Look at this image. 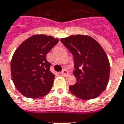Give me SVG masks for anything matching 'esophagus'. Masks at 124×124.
Returning a JSON list of instances; mask_svg holds the SVG:
<instances>
[{
	"instance_id": "obj_1",
	"label": "esophagus",
	"mask_w": 124,
	"mask_h": 124,
	"mask_svg": "<svg viewBox=\"0 0 124 124\" xmlns=\"http://www.w3.org/2000/svg\"><path fill=\"white\" fill-rule=\"evenodd\" d=\"M60 74H61V75H63V76H67L69 75V71H67V70H64L63 71H62V72H61L60 73Z\"/></svg>"
}]
</instances>
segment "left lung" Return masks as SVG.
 Returning a JSON list of instances; mask_svg holds the SVG:
<instances>
[{
	"label": "left lung",
	"instance_id": "left-lung-1",
	"mask_svg": "<svg viewBox=\"0 0 124 124\" xmlns=\"http://www.w3.org/2000/svg\"><path fill=\"white\" fill-rule=\"evenodd\" d=\"M61 41L73 55L77 82L69 86L71 93L82 100L98 97L108 85L110 72L108 56L102 46L85 35H72Z\"/></svg>",
	"mask_w": 124,
	"mask_h": 124
}]
</instances>
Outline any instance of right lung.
I'll list each match as a JSON object with an SVG mask.
<instances>
[{
	"instance_id": "1",
	"label": "right lung",
	"mask_w": 124,
	"mask_h": 124,
	"mask_svg": "<svg viewBox=\"0 0 124 124\" xmlns=\"http://www.w3.org/2000/svg\"><path fill=\"white\" fill-rule=\"evenodd\" d=\"M59 39L53 36L33 35L18 46L10 63L16 89L24 96L41 98L50 91L55 78L46 55Z\"/></svg>"
}]
</instances>
